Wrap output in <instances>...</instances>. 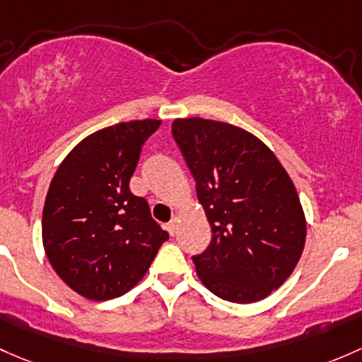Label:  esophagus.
Wrapping results in <instances>:
<instances>
[{
    "label": "esophagus",
    "mask_w": 362,
    "mask_h": 362,
    "mask_svg": "<svg viewBox=\"0 0 362 362\" xmlns=\"http://www.w3.org/2000/svg\"><path fill=\"white\" fill-rule=\"evenodd\" d=\"M178 223H180V218H178V216L175 215L173 218L170 220L168 226H166V229H168V232H170L171 235H177V232H178Z\"/></svg>",
    "instance_id": "34e87169"
}]
</instances>
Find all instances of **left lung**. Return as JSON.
<instances>
[{
  "instance_id": "8db88e82",
  "label": "left lung",
  "mask_w": 362,
  "mask_h": 362,
  "mask_svg": "<svg viewBox=\"0 0 362 362\" xmlns=\"http://www.w3.org/2000/svg\"><path fill=\"white\" fill-rule=\"evenodd\" d=\"M171 133L213 232L192 257L201 283L234 303L265 298L291 276L305 246L290 175L260 139L234 124L187 117L175 119Z\"/></svg>"
}]
</instances>
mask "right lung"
Returning <instances> with one entry per match:
<instances>
[{
	"mask_svg": "<svg viewBox=\"0 0 362 362\" xmlns=\"http://www.w3.org/2000/svg\"><path fill=\"white\" fill-rule=\"evenodd\" d=\"M159 119L128 121L78 144L53 175L43 208V246L53 271L88 300L130 291L168 239L130 178Z\"/></svg>",
	"mask_w": 362,
	"mask_h": 362,
	"instance_id": "obj_1",
	"label": "right lung"
}]
</instances>
